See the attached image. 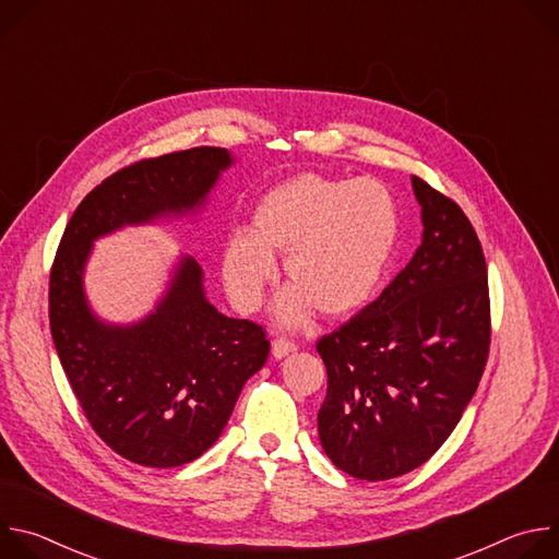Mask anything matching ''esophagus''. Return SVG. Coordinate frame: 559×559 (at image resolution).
I'll use <instances>...</instances> for the list:
<instances>
[{
	"instance_id": "esophagus-1",
	"label": "esophagus",
	"mask_w": 559,
	"mask_h": 559,
	"mask_svg": "<svg viewBox=\"0 0 559 559\" xmlns=\"http://www.w3.org/2000/svg\"><path fill=\"white\" fill-rule=\"evenodd\" d=\"M292 352H296V343H292V341H287V338H276V341L272 343V354H274L276 360L289 356Z\"/></svg>"
}]
</instances>
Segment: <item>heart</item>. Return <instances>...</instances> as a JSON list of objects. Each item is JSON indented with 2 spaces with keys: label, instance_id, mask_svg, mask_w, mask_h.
Masks as SVG:
<instances>
[{
  "label": "heart",
  "instance_id": "1",
  "mask_svg": "<svg viewBox=\"0 0 559 559\" xmlns=\"http://www.w3.org/2000/svg\"><path fill=\"white\" fill-rule=\"evenodd\" d=\"M401 210L378 179H330L305 173L272 188L254 207L250 231H231L221 250V276L236 309L254 311L285 257L292 283L274 316L302 325L313 307L345 318L367 307L391 267Z\"/></svg>",
  "mask_w": 559,
  "mask_h": 559
}]
</instances>
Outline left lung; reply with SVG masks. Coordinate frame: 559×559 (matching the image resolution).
I'll use <instances>...</instances> for the list:
<instances>
[{
    "mask_svg": "<svg viewBox=\"0 0 559 559\" xmlns=\"http://www.w3.org/2000/svg\"><path fill=\"white\" fill-rule=\"evenodd\" d=\"M423 243L349 323L316 345L328 367L318 436L328 457L380 483L425 464L451 436L491 343L483 246L457 203L412 177Z\"/></svg>",
    "mask_w": 559,
    "mask_h": 559,
    "instance_id": "obj_1",
    "label": "left lung"
}]
</instances>
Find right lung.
Instances as JSON below:
<instances>
[{"instance_id":"add662e5","label":"right lung","mask_w":559,"mask_h":559,"mask_svg":"<svg viewBox=\"0 0 559 559\" xmlns=\"http://www.w3.org/2000/svg\"><path fill=\"white\" fill-rule=\"evenodd\" d=\"M231 164L225 147L203 145L115 173L74 210L50 270V332L66 378L97 436L141 466L203 455L265 365L270 341L261 325L223 316L205 298L192 257L179 259L154 311L132 325L91 309L84 270L97 238L203 207Z\"/></svg>"}]
</instances>
